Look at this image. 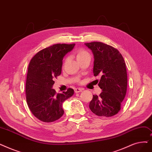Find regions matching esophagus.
<instances>
[{"label":"esophagus","instance_id":"1","mask_svg":"<svg viewBox=\"0 0 152 152\" xmlns=\"http://www.w3.org/2000/svg\"><path fill=\"white\" fill-rule=\"evenodd\" d=\"M84 90L83 88H76L75 89V92L76 93H78V92H81Z\"/></svg>","mask_w":152,"mask_h":152}]
</instances>
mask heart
<instances>
[{
  "label": "heart",
  "mask_w": 152,
  "mask_h": 152,
  "mask_svg": "<svg viewBox=\"0 0 152 152\" xmlns=\"http://www.w3.org/2000/svg\"><path fill=\"white\" fill-rule=\"evenodd\" d=\"M88 55H89V54L86 51L83 50H79L77 51V54H76L77 60H79V59H81V58H82L83 57H85V56H88Z\"/></svg>",
  "instance_id": "heart-1"
}]
</instances>
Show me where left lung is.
<instances>
[{"instance_id":"obj_1","label":"left lung","mask_w":152,"mask_h":152,"mask_svg":"<svg viewBox=\"0 0 152 152\" xmlns=\"http://www.w3.org/2000/svg\"><path fill=\"white\" fill-rule=\"evenodd\" d=\"M84 45L93 53V73L94 76H101L98 86L102 91L99 96L93 95L89 108L98 116H113L121 110L127 92V74L124 58L117 49L102 42Z\"/></svg>"}]
</instances>
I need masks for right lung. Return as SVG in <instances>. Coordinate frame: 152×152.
<instances>
[{
  "label": "right lung",
  "mask_w": 152,
  "mask_h": 152,
  "mask_svg": "<svg viewBox=\"0 0 152 152\" xmlns=\"http://www.w3.org/2000/svg\"><path fill=\"white\" fill-rule=\"evenodd\" d=\"M75 44H55L38 52L29 63L25 92L28 106L39 121L51 122L64 114L63 102L74 90L58 93L53 89L54 78L61 75L63 59Z\"/></svg>",
  "instance_id": "add662e5"
}]
</instances>
